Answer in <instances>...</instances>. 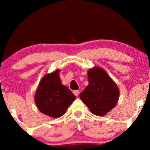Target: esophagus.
I'll use <instances>...</instances> for the list:
<instances>
[{
  "mask_svg": "<svg viewBox=\"0 0 150 150\" xmlns=\"http://www.w3.org/2000/svg\"><path fill=\"white\" fill-rule=\"evenodd\" d=\"M73 94H74V95H75L76 96H77L79 95V90H75V91H73Z\"/></svg>",
  "mask_w": 150,
  "mask_h": 150,
  "instance_id": "1",
  "label": "esophagus"
}]
</instances>
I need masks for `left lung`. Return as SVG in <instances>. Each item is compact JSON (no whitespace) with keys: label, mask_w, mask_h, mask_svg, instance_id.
Here are the masks:
<instances>
[{"label":"left lung","mask_w":150,"mask_h":150,"mask_svg":"<svg viewBox=\"0 0 150 150\" xmlns=\"http://www.w3.org/2000/svg\"><path fill=\"white\" fill-rule=\"evenodd\" d=\"M88 85L80 93V98L93 115L107 114L118 102L119 89L102 68L95 67L88 71Z\"/></svg>","instance_id":"obj_1"}]
</instances>
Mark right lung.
Segmentation results:
<instances>
[{
  "instance_id": "right-lung-1",
  "label": "right lung",
  "mask_w": 150,
  "mask_h": 150,
  "mask_svg": "<svg viewBox=\"0 0 150 150\" xmlns=\"http://www.w3.org/2000/svg\"><path fill=\"white\" fill-rule=\"evenodd\" d=\"M59 70L45 75L42 79L35 95V103L38 110L53 118H59L75 100V96L62 84Z\"/></svg>"
}]
</instances>
